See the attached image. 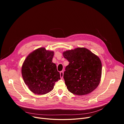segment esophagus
Wrapping results in <instances>:
<instances>
[{
	"label": "esophagus",
	"instance_id": "esophagus-1",
	"mask_svg": "<svg viewBox=\"0 0 124 124\" xmlns=\"http://www.w3.org/2000/svg\"><path fill=\"white\" fill-rule=\"evenodd\" d=\"M60 77H61V78H63V71L60 72Z\"/></svg>",
	"mask_w": 124,
	"mask_h": 124
}]
</instances>
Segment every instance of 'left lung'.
Wrapping results in <instances>:
<instances>
[{
	"instance_id": "obj_1",
	"label": "left lung",
	"mask_w": 124,
	"mask_h": 124,
	"mask_svg": "<svg viewBox=\"0 0 124 124\" xmlns=\"http://www.w3.org/2000/svg\"><path fill=\"white\" fill-rule=\"evenodd\" d=\"M62 54L69 62L63 75L68 91L74 94L83 95L94 90L101 78L102 63L99 58L84 47L66 50Z\"/></svg>"
}]
</instances>
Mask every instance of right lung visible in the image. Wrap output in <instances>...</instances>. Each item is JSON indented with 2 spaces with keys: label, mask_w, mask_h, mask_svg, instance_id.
I'll return each mask as SVG.
<instances>
[{
  "label": "right lung",
  "mask_w": 124,
  "mask_h": 124,
  "mask_svg": "<svg viewBox=\"0 0 124 124\" xmlns=\"http://www.w3.org/2000/svg\"><path fill=\"white\" fill-rule=\"evenodd\" d=\"M53 51L45 47L31 52L22 66V75L26 85L32 93L45 94L51 91L55 82L61 79L56 65L52 62Z\"/></svg>",
  "instance_id": "right-lung-1"
}]
</instances>
